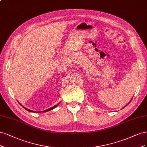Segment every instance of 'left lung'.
Wrapping results in <instances>:
<instances>
[{
  "label": "left lung",
  "mask_w": 147,
  "mask_h": 147,
  "mask_svg": "<svg viewBox=\"0 0 147 147\" xmlns=\"http://www.w3.org/2000/svg\"><path fill=\"white\" fill-rule=\"evenodd\" d=\"M132 99H131V101H129V102H128V103H127V105H126V106H125V107H126V106H127V105H129V103H130V102H131V100H132ZM124 107H123V108H124Z\"/></svg>",
  "instance_id": "8db88e82"
}]
</instances>
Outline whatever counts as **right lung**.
<instances>
[{"mask_svg": "<svg viewBox=\"0 0 147 147\" xmlns=\"http://www.w3.org/2000/svg\"><path fill=\"white\" fill-rule=\"evenodd\" d=\"M20 103V102H19ZM60 104V102H59L57 105H55V106H54L53 107H51V108H49V109H46V110H45V111H39V112H37V111H32V110H30V109H27V108H26V107H24V106H22V105H21V104H20V105L21 106H22V107L23 108H24L26 110H27V111H29V112H34V113H41V112H48V111H51V110H53V109H54V108H55L57 106L59 105Z\"/></svg>", "mask_w": 147, "mask_h": 147, "instance_id": "right-lung-1", "label": "right lung"}]
</instances>
